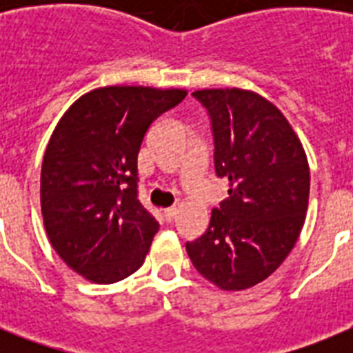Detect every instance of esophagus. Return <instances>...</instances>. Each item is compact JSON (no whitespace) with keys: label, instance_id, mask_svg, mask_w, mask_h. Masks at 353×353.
Wrapping results in <instances>:
<instances>
[{"label":"esophagus","instance_id":"obj_1","mask_svg":"<svg viewBox=\"0 0 353 353\" xmlns=\"http://www.w3.org/2000/svg\"><path fill=\"white\" fill-rule=\"evenodd\" d=\"M177 216V207H170V209L165 210V218L168 221H172Z\"/></svg>","mask_w":353,"mask_h":353}]
</instances>
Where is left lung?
I'll return each mask as SVG.
<instances>
[{
  "mask_svg": "<svg viewBox=\"0 0 353 353\" xmlns=\"http://www.w3.org/2000/svg\"><path fill=\"white\" fill-rule=\"evenodd\" d=\"M192 95L209 112L214 168L229 181V196L187 252L220 290H247L274 273L299 240L310 198L306 152L284 113L254 91Z\"/></svg>",
  "mask_w": 353,
  "mask_h": 353,
  "instance_id": "1",
  "label": "left lung"
}]
</instances>
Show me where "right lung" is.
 <instances>
[{
	"label": "right lung",
	"instance_id": "1",
	"mask_svg": "<svg viewBox=\"0 0 353 353\" xmlns=\"http://www.w3.org/2000/svg\"><path fill=\"white\" fill-rule=\"evenodd\" d=\"M185 90L106 85L74 101L47 144L40 177L52 249L95 284L135 273L159 223L137 199V155L161 113Z\"/></svg>",
	"mask_w": 353,
	"mask_h": 353
}]
</instances>
